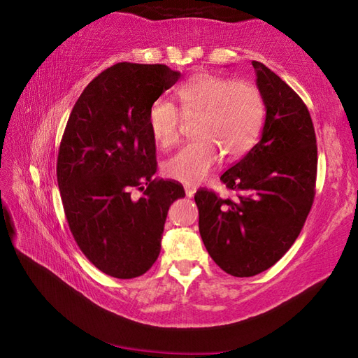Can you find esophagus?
Returning a JSON list of instances; mask_svg holds the SVG:
<instances>
[{"instance_id": "obj_1", "label": "esophagus", "mask_w": 358, "mask_h": 358, "mask_svg": "<svg viewBox=\"0 0 358 358\" xmlns=\"http://www.w3.org/2000/svg\"><path fill=\"white\" fill-rule=\"evenodd\" d=\"M185 190H186V196H189V198H192L194 195H195V187H190V186H186L185 187Z\"/></svg>"}]
</instances>
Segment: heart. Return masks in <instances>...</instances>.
Returning <instances> with one entry per match:
<instances>
[{
  "label": "heart",
  "mask_w": 358,
  "mask_h": 358,
  "mask_svg": "<svg viewBox=\"0 0 358 358\" xmlns=\"http://www.w3.org/2000/svg\"><path fill=\"white\" fill-rule=\"evenodd\" d=\"M177 94L182 114L198 115V138L164 163L166 177L195 185L209 176L221 152L227 159H239L256 143L265 108L261 91L252 82L199 73L181 84ZM181 111L168 99H157L149 108V129L162 148L178 141Z\"/></svg>",
  "instance_id": "heart-1"
}]
</instances>
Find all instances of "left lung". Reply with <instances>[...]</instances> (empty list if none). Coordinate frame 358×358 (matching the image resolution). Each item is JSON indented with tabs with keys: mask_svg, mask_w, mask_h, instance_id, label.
<instances>
[{
	"mask_svg": "<svg viewBox=\"0 0 358 358\" xmlns=\"http://www.w3.org/2000/svg\"><path fill=\"white\" fill-rule=\"evenodd\" d=\"M264 99L262 137L221 181L236 198L199 189V235L217 265L250 278L276 264L294 244L311 210L317 145L308 108L293 88L253 61Z\"/></svg>",
	"mask_w": 358,
	"mask_h": 358,
	"instance_id": "obj_1",
	"label": "left lung"
}]
</instances>
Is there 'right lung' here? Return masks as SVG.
I'll list each match as a JSON object with an SVG mask.
<instances>
[{
	"instance_id": "1",
	"label": "right lung",
	"mask_w": 358,
	"mask_h": 358,
	"mask_svg": "<svg viewBox=\"0 0 358 358\" xmlns=\"http://www.w3.org/2000/svg\"><path fill=\"white\" fill-rule=\"evenodd\" d=\"M180 76L163 64H115L90 82L66 122L56 166L65 218L108 276L132 279L152 267L169 206L186 195L180 182L154 178L148 124L149 108Z\"/></svg>"
}]
</instances>
